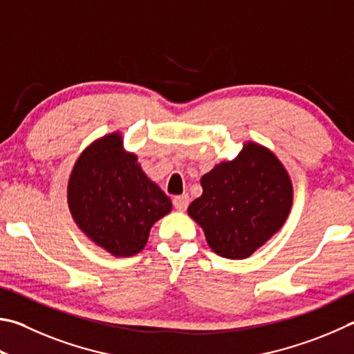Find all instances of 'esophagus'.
<instances>
[{
    "instance_id": "esophagus-1",
    "label": "esophagus",
    "mask_w": 354,
    "mask_h": 354,
    "mask_svg": "<svg viewBox=\"0 0 354 354\" xmlns=\"http://www.w3.org/2000/svg\"><path fill=\"white\" fill-rule=\"evenodd\" d=\"M189 201H190L189 195L187 194H183V195H178V196L173 198V205H175L176 210L184 212L185 209H187Z\"/></svg>"
}]
</instances>
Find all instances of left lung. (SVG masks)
Returning a JSON list of instances; mask_svg holds the SVG:
<instances>
[{"label":"left lung","mask_w":354,"mask_h":354,"mask_svg":"<svg viewBox=\"0 0 354 354\" xmlns=\"http://www.w3.org/2000/svg\"><path fill=\"white\" fill-rule=\"evenodd\" d=\"M203 195L189 215L203 227L215 254L241 260L252 255L283 226L292 205V184L272 151L244 144L234 160L201 178Z\"/></svg>","instance_id":"1"}]
</instances>
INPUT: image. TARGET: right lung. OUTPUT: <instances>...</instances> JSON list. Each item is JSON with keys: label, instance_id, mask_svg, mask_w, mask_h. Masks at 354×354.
<instances>
[{"label": "right lung", "instance_id": "add662e5", "mask_svg": "<svg viewBox=\"0 0 354 354\" xmlns=\"http://www.w3.org/2000/svg\"><path fill=\"white\" fill-rule=\"evenodd\" d=\"M68 205L77 226L114 257L140 252L153 224L171 210L170 198L124 150L119 133L95 140L77 159Z\"/></svg>", "mask_w": 354, "mask_h": 354}]
</instances>
